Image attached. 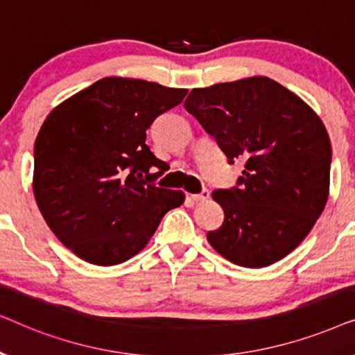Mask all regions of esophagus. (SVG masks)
Segmentation results:
<instances>
[{
	"label": "esophagus",
	"instance_id": "1",
	"mask_svg": "<svg viewBox=\"0 0 355 355\" xmlns=\"http://www.w3.org/2000/svg\"><path fill=\"white\" fill-rule=\"evenodd\" d=\"M192 200L196 202H205L207 198H210V191L208 189H203V191L200 193H192Z\"/></svg>",
	"mask_w": 355,
	"mask_h": 355
}]
</instances>
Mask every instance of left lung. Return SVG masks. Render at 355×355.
<instances>
[{
	"mask_svg": "<svg viewBox=\"0 0 355 355\" xmlns=\"http://www.w3.org/2000/svg\"><path fill=\"white\" fill-rule=\"evenodd\" d=\"M184 108L227 162L244 159L237 186L213 191L225 211L207 239L245 268H263L302 242L324 210L331 144L317 113L270 77L193 89Z\"/></svg>",
	"mask_w": 355,
	"mask_h": 355,
	"instance_id": "1",
	"label": "left lung"
}]
</instances>
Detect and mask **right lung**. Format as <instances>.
Returning <instances> with one entry per match:
<instances>
[{
  "mask_svg": "<svg viewBox=\"0 0 355 355\" xmlns=\"http://www.w3.org/2000/svg\"><path fill=\"white\" fill-rule=\"evenodd\" d=\"M186 95L157 82L105 77L46 116L33 145V196L50 230L82 260H129L184 203L182 191L153 184L166 163L145 139Z\"/></svg>",
  "mask_w": 355,
  "mask_h": 355,
  "instance_id": "right-lung-1",
  "label": "right lung"
}]
</instances>
